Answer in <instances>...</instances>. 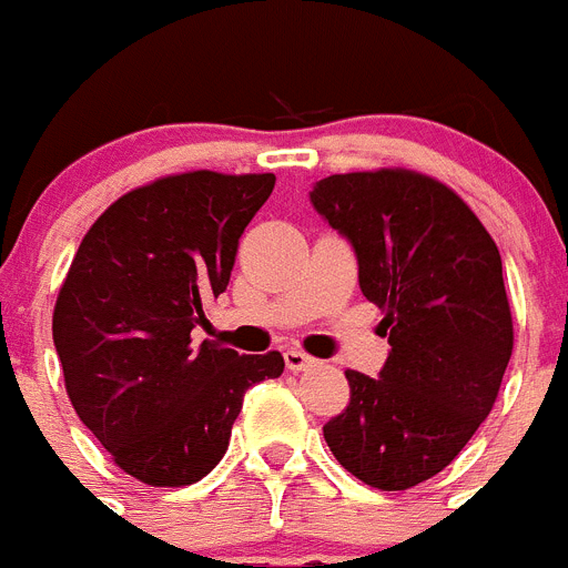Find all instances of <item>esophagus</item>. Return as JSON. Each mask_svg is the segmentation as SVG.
<instances>
[{"mask_svg":"<svg viewBox=\"0 0 568 568\" xmlns=\"http://www.w3.org/2000/svg\"><path fill=\"white\" fill-rule=\"evenodd\" d=\"M284 364H287L290 373H304V369L315 366L318 361L310 358V355L301 353V349H287V353H284Z\"/></svg>","mask_w":568,"mask_h":568,"instance_id":"34e87169","label":"esophagus"}]
</instances>
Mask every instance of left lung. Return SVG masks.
<instances>
[{
    "label": "left lung",
    "mask_w": 568,
    "mask_h": 568,
    "mask_svg": "<svg viewBox=\"0 0 568 568\" xmlns=\"http://www.w3.org/2000/svg\"><path fill=\"white\" fill-rule=\"evenodd\" d=\"M310 204L349 241L389 338L378 378L346 369L349 406L324 438L364 484L409 489L453 464L498 398L511 355L500 253L453 190L409 170L329 175Z\"/></svg>",
    "instance_id": "8db88e82"
}]
</instances>
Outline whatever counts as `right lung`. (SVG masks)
Here are the masks:
<instances>
[{
    "label": "right lung",
    "mask_w": 568,
    "mask_h": 568,
    "mask_svg": "<svg viewBox=\"0 0 568 568\" xmlns=\"http://www.w3.org/2000/svg\"><path fill=\"white\" fill-rule=\"evenodd\" d=\"M273 187V173L159 179L110 204L70 264L53 310L70 404L142 484L202 480L227 453L244 393L284 373L281 353L239 355L193 335Z\"/></svg>",
    "instance_id": "right-lung-1"
}]
</instances>
